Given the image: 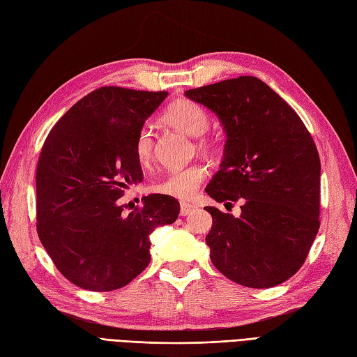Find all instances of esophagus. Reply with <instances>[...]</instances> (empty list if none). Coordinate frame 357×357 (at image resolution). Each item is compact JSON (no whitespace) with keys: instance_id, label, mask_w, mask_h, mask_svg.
Segmentation results:
<instances>
[{"instance_id":"1","label":"esophagus","mask_w":357,"mask_h":357,"mask_svg":"<svg viewBox=\"0 0 357 357\" xmlns=\"http://www.w3.org/2000/svg\"><path fill=\"white\" fill-rule=\"evenodd\" d=\"M196 206L193 204H188V202H181V215L185 217L190 215L191 213H195Z\"/></svg>"}]
</instances>
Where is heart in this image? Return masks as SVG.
<instances>
[{
  "mask_svg": "<svg viewBox=\"0 0 357 357\" xmlns=\"http://www.w3.org/2000/svg\"><path fill=\"white\" fill-rule=\"evenodd\" d=\"M162 121L176 130L185 132L187 135L197 137V146L200 149L211 151L214 148L213 137L204 132L209 126V114L206 109L191 99H176L167 107L162 114ZM134 155L137 162L142 167L149 166L153 157V137L149 126H142L134 139ZM208 175V170L200 162L190 164V166L167 172L161 179L152 184V191L158 195L176 197V199H191L199 187L202 185Z\"/></svg>",
  "mask_w": 357,
  "mask_h": 357,
  "instance_id": "heart-1",
  "label": "heart"
}]
</instances>
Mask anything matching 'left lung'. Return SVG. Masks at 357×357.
Wrapping results in <instances>:
<instances>
[{"mask_svg": "<svg viewBox=\"0 0 357 357\" xmlns=\"http://www.w3.org/2000/svg\"><path fill=\"white\" fill-rule=\"evenodd\" d=\"M222 121L225 155L205 191L241 214L206 206L214 267L249 288L288 280L306 261L319 229V155L298 114L257 77L185 91Z\"/></svg>", "mask_w": 357, "mask_h": 357, "instance_id": "8db88e82", "label": "left lung"}]
</instances>
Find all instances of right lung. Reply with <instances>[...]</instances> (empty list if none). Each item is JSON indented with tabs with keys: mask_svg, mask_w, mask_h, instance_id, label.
I'll list each match as a JSON object with an SVG mask.
<instances>
[{
	"mask_svg": "<svg viewBox=\"0 0 357 357\" xmlns=\"http://www.w3.org/2000/svg\"><path fill=\"white\" fill-rule=\"evenodd\" d=\"M167 91L100 87L54 125L36 170V227L57 270L74 285L107 292L149 266V235L178 218L175 197L149 195L125 214L123 188L143 181L134 139Z\"/></svg>",
	"mask_w": 357,
	"mask_h": 357,
	"instance_id": "obj_1",
	"label": "right lung"
}]
</instances>
